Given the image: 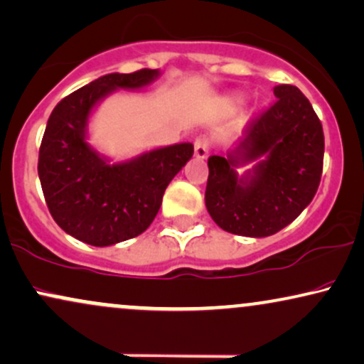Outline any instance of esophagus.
<instances>
[{"label":"esophagus","instance_id":"34e87169","mask_svg":"<svg viewBox=\"0 0 364 364\" xmlns=\"http://www.w3.org/2000/svg\"><path fill=\"white\" fill-rule=\"evenodd\" d=\"M210 148H211V142H210L208 137L200 136L195 141V156L198 159H205L206 156H208Z\"/></svg>","mask_w":364,"mask_h":364}]
</instances>
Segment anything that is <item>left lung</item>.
I'll use <instances>...</instances> for the list:
<instances>
[{"label": "left lung", "instance_id": "8db88e82", "mask_svg": "<svg viewBox=\"0 0 364 364\" xmlns=\"http://www.w3.org/2000/svg\"><path fill=\"white\" fill-rule=\"evenodd\" d=\"M277 100L248 121L227 158L210 156L205 203L225 232L269 237L292 223L311 203L323 174V124L304 94L277 85ZM265 157L250 178L233 167Z\"/></svg>", "mask_w": 364, "mask_h": 364}]
</instances>
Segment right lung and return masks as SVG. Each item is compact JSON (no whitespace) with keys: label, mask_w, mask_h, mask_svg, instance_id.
Returning a JSON list of instances; mask_svg holds the SVG:
<instances>
[{"label":"right lung","mask_w":364,"mask_h":364,"mask_svg":"<svg viewBox=\"0 0 364 364\" xmlns=\"http://www.w3.org/2000/svg\"><path fill=\"white\" fill-rule=\"evenodd\" d=\"M158 70L109 73L55 105L40 144L38 176L50 215L63 232L94 247L141 235L153 223L171 179L193 144L168 146L121 164L105 163L85 142L90 110L114 89H139Z\"/></svg>","instance_id":"right-lung-1"}]
</instances>
